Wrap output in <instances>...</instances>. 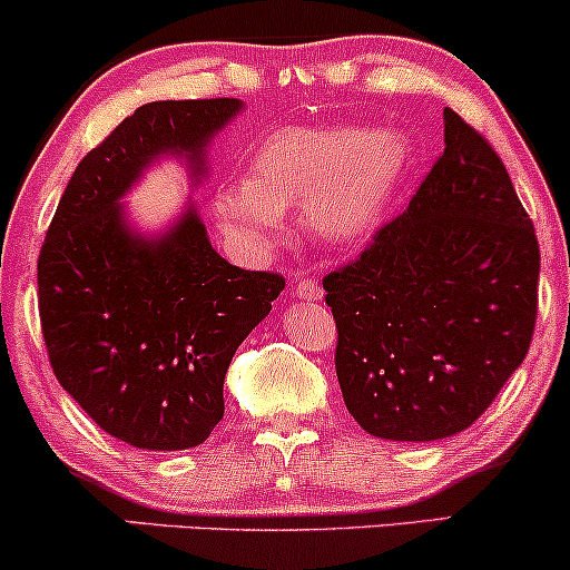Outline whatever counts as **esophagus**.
Masks as SVG:
<instances>
[{
    "instance_id": "34e87169",
    "label": "esophagus",
    "mask_w": 570,
    "mask_h": 570,
    "mask_svg": "<svg viewBox=\"0 0 570 570\" xmlns=\"http://www.w3.org/2000/svg\"><path fill=\"white\" fill-rule=\"evenodd\" d=\"M294 294H297L299 299H324V286L318 284L315 278H297L294 281Z\"/></svg>"
}]
</instances>
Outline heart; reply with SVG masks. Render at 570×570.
I'll return each instance as SVG.
<instances>
[{
  "label": "heart",
  "mask_w": 570,
  "mask_h": 570,
  "mask_svg": "<svg viewBox=\"0 0 570 570\" xmlns=\"http://www.w3.org/2000/svg\"><path fill=\"white\" fill-rule=\"evenodd\" d=\"M409 148L390 129L292 127L271 135L252 156V177L215 190L217 223L244 249L265 252L284 236V212L351 242L374 225L401 180Z\"/></svg>",
  "instance_id": "1"
}]
</instances>
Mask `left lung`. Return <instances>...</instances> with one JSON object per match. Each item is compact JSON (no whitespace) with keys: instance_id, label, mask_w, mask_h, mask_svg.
Listing matches in <instances>:
<instances>
[{"instance_id":"left-lung-1","label":"left lung","mask_w":570,"mask_h":570,"mask_svg":"<svg viewBox=\"0 0 570 570\" xmlns=\"http://www.w3.org/2000/svg\"><path fill=\"white\" fill-rule=\"evenodd\" d=\"M445 148L403 215L326 273L334 366L366 433L438 441L468 430L523 363L539 242L502 159L445 108Z\"/></svg>"}]
</instances>
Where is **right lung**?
Listing matches in <instances>:
<instances>
[{
  "instance_id": "1",
  "label": "right lung",
  "mask_w": 570,
  "mask_h": 570,
  "mask_svg": "<svg viewBox=\"0 0 570 570\" xmlns=\"http://www.w3.org/2000/svg\"><path fill=\"white\" fill-rule=\"evenodd\" d=\"M238 111L236 98L137 108L79 161L39 252L52 372L100 430L135 449L207 441L225 414L233 353L286 284L219 257L194 209L159 242L121 223L119 198L150 159L185 154L202 173L204 146Z\"/></svg>"
}]
</instances>
